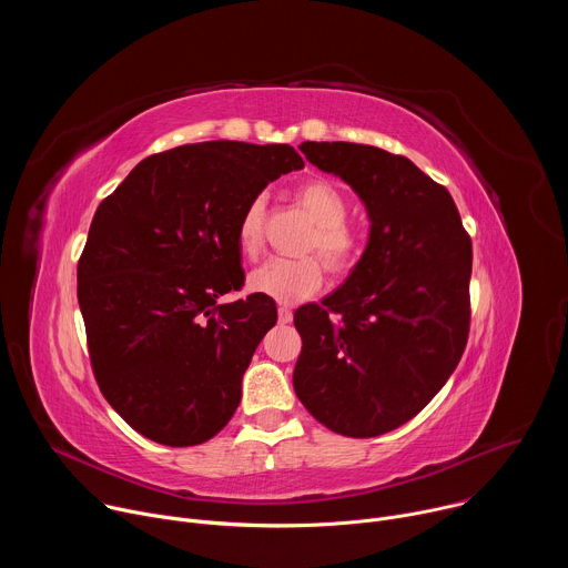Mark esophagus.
Returning a JSON list of instances; mask_svg holds the SVG:
<instances>
[{
  "mask_svg": "<svg viewBox=\"0 0 568 568\" xmlns=\"http://www.w3.org/2000/svg\"><path fill=\"white\" fill-rule=\"evenodd\" d=\"M290 321H292V310L285 307V305H281V307H278V323H290Z\"/></svg>",
  "mask_w": 568,
  "mask_h": 568,
  "instance_id": "esophagus-1",
  "label": "esophagus"
}]
</instances>
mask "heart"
<instances>
[{
  "instance_id": "heart-1",
  "label": "heart",
  "mask_w": 568,
  "mask_h": 568,
  "mask_svg": "<svg viewBox=\"0 0 568 568\" xmlns=\"http://www.w3.org/2000/svg\"><path fill=\"white\" fill-rule=\"evenodd\" d=\"M298 200L316 222L307 250H316L333 272H346L359 256V237L346 226V197L331 182H307L298 191ZM263 197L250 202L237 224V245L245 256H256L263 242ZM323 285V267L318 258H270L261 263L247 278V287L261 296L281 303H298Z\"/></svg>"
}]
</instances>
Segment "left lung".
<instances>
[{
	"mask_svg": "<svg viewBox=\"0 0 568 568\" xmlns=\"http://www.w3.org/2000/svg\"><path fill=\"white\" fill-rule=\"evenodd\" d=\"M312 166L344 180L371 222L346 283L303 305L294 390L331 432L373 438L423 412L469 333L471 242L449 191L412 159L348 141H303Z\"/></svg>",
	"mask_w": 568,
	"mask_h": 568,
	"instance_id": "obj_1",
	"label": "left lung"
}]
</instances>
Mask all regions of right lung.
<instances>
[{
	"mask_svg": "<svg viewBox=\"0 0 568 568\" xmlns=\"http://www.w3.org/2000/svg\"><path fill=\"white\" fill-rule=\"evenodd\" d=\"M303 159L287 143L204 141L152 154L94 213L78 263L90 359L112 409L169 447L213 438L235 414L242 375L276 323L242 285L237 224Z\"/></svg>",
	"mask_w": 568,
	"mask_h": 568,
	"instance_id": "right-lung-1",
	"label": "right lung"
}]
</instances>
